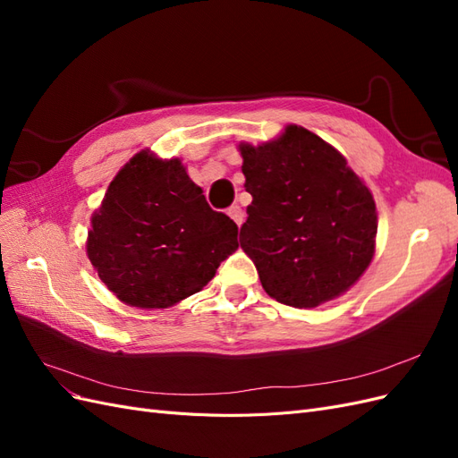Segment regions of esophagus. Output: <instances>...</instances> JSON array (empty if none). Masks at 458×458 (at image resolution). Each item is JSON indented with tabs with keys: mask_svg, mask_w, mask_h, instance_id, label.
<instances>
[{
	"mask_svg": "<svg viewBox=\"0 0 458 458\" xmlns=\"http://www.w3.org/2000/svg\"><path fill=\"white\" fill-rule=\"evenodd\" d=\"M229 217L234 221V224H237L239 227L242 225V221H244V214H242V208L239 206V204H233L231 208H229Z\"/></svg>",
	"mask_w": 458,
	"mask_h": 458,
	"instance_id": "34e87169",
	"label": "esophagus"
}]
</instances>
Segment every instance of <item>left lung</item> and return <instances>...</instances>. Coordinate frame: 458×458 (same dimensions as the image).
Returning <instances> with one entry per match:
<instances>
[{
  "mask_svg": "<svg viewBox=\"0 0 458 458\" xmlns=\"http://www.w3.org/2000/svg\"><path fill=\"white\" fill-rule=\"evenodd\" d=\"M239 150L252 195L241 248L263 290L300 310L348 293L377 248V204L363 179L335 147L296 123Z\"/></svg>",
  "mask_w": 458,
  "mask_h": 458,
  "instance_id": "1",
  "label": "left lung"
}]
</instances>
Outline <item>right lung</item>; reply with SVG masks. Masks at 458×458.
I'll list each match as a JSON object with an SVG mask.
<instances>
[{
  "label": "right lung",
  "instance_id": "obj_1",
  "mask_svg": "<svg viewBox=\"0 0 458 458\" xmlns=\"http://www.w3.org/2000/svg\"><path fill=\"white\" fill-rule=\"evenodd\" d=\"M239 227L214 212L179 158L148 148L123 164L91 216L86 250L120 301L165 310L214 279L239 248Z\"/></svg>",
  "mask_w": 458,
  "mask_h": 458
}]
</instances>
